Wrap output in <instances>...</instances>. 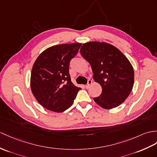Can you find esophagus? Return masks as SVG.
<instances>
[{
  "mask_svg": "<svg viewBox=\"0 0 157 157\" xmlns=\"http://www.w3.org/2000/svg\"><path fill=\"white\" fill-rule=\"evenodd\" d=\"M92 80H91V79H88L87 80V84L86 85V88H89L90 87V85L92 84Z\"/></svg>",
  "mask_w": 157,
  "mask_h": 157,
  "instance_id": "34e87169",
  "label": "esophagus"
}]
</instances>
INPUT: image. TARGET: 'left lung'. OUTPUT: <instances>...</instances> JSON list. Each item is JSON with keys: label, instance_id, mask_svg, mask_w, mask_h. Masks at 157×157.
Segmentation results:
<instances>
[{"label": "left lung", "instance_id": "obj_1", "mask_svg": "<svg viewBox=\"0 0 157 157\" xmlns=\"http://www.w3.org/2000/svg\"><path fill=\"white\" fill-rule=\"evenodd\" d=\"M80 53L89 62L94 81L102 88L94 100L105 109L117 107L126 99L134 85V70L128 59L116 47L106 43L83 44Z\"/></svg>", "mask_w": 157, "mask_h": 157}]
</instances>
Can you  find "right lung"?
Listing matches in <instances>:
<instances>
[{
	"label": "right lung",
	"mask_w": 157,
	"mask_h": 157,
	"mask_svg": "<svg viewBox=\"0 0 157 157\" xmlns=\"http://www.w3.org/2000/svg\"><path fill=\"white\" fill-rule=\"evenodd\" d=\"M81 43L61 44L39 55L32 68L31 88L36 100L47 110L62 112L74 103L81 87L71 82L69 67Z\"/></svg>",
	"instance_id": "1"
}]
</instances>
